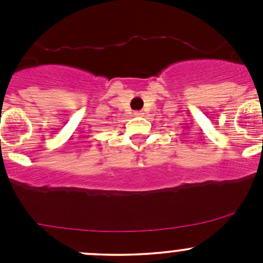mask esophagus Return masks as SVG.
<instances>
[{
  "mask_svg": "<svg viewBox=\"0 0 263 263\" xmlns=\"http://www.w3.org/2000/svg\"><path fill=\"white\" fill-rule=\"evenodd\" d=\"M134 115L137 116V117H142V116H144V112H142V110H136V112H135Z\"/></svg>",
  "mask_w": 263,
  "mask_h": 263,
  "instance_id": "1",
  "label": "esophagus"
}]
</instances>
